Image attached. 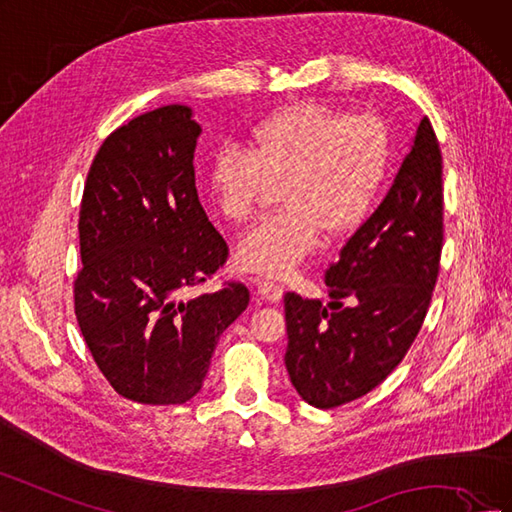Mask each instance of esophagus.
Masks as SVG:
<instances>
[{
  "instance_id": "1",
  "label": "esophagus",
  "mask_w": 512,
  "mask_h": 512,
  "mask_svg": "<svg viewBox=\"0 0 512 512\" xmlns=\"http://www.w3.org/2000/svg\"><path fill=\"white\" fill-rule=\"evenodd\" d=\"M254 282H256V288H258V295H260L262 299H265V301L275 303V301L282 299L284 288H282L278 282H271V280H267V278H256Z\"/></svg>"
}]
</instances>
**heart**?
<instances>
[{"instance_id":"1","label":"heart","mask_w":512,"mask_h":512,"mask_svg":"<svg viewBox=\"0 0 512 512\" xmlns=\"http://www.w3.org/2000/svg\"><path fill=\"white\" fill-rule=\"evenodd\" d=\"M392 170V135L377 116L325 103L275 109L250 133L247 153L224 148L209 170L213 200L232 224L254 217L269 183H284V209L237 245L239 265L280 278L306 258L321 230L344 237L375 213Z\"/></svg>"}]
</instances>
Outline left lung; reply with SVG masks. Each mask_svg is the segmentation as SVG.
<instances>
[{
  "mask_svg": "<svg viewBox=\"0 0 512 512\" xmlns=\"http://www.w3.org/2000/svg\"><path fill=\"white\" fill-rule=\"evenodd\" d=\"M441 150L422 118L388 196L325 271L329 303L284 295L290 383L334 409L403 362L431 306L444 247Z\"/></svg>",
  "mask_w": 512,
  "mask_h": 512,
  "instance_id": "8db88e82",
  "label": "left lung"
}]
</instances>
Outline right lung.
Instances as JSON below:
<instances>
[{
	"mask_svg": "<svg viewBox=\"0 0 512 512\" xmlns=\"http://www.w3.org/2000/svg\"><path fill=\"white\" fill-rule=\"evenodd\" d=\"M200 133L187 105L122 124L96 153L81 198L77 323L109 385L135 403L196 396L219 336L250 303L241 282L191 295L228 258L198 200Z\"/></svg>",
	"mask_w": 512,
	"mask_h": 512,
	"instance_id": "right-lung-1",
	"label": "right lung"
}]
</instances>
